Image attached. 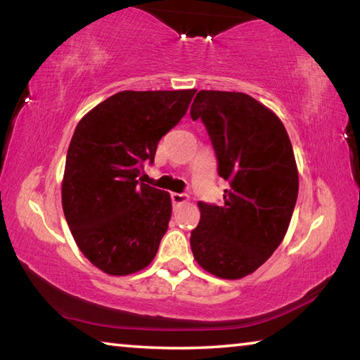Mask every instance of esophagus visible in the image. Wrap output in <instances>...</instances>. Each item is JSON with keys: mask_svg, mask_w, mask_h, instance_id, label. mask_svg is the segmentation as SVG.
<instances>
[{"mask_svg": "<svg viewBox=\"0 0 360 360\" xmlns=\"http://www.w3.org/2000/svg\"><path fill=\"white\" fill-rule=\"evenodd\" d=\"M172 202H173L174 205L187 203V202H188V197H187L186 193H176V192H173V193H172Z\"/></svg>", "mask_w": 360, "mask_h": 360, "instance_id": "34e87169", "label": "esophagus"}]
</instances>
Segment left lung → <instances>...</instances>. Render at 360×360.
Returning <instances> with one entry per match:
<instances>
[{"label":"left lung","mask_w":360,"mask_h":360,"mask_svg":"<svg viewBox=\"0 0 360 360\" xmlns=\"http://www.w3.org/2000/svg\"><path fill=\"white\" fill-rule=\"evenodd\" d=\"M202 119L229 181L224 205L198 202L191 233L197 264L222 279L251 275L281 245L298 193V172L278 115L241 92L200 90L191 108Z\"/></svg>","instance_id":"1"}]
</instances>
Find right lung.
Here are the masks:
<instances>
[{"instance_id": "add662e5", "label": "right lung", "mask_w": 360, "mask_h": 360, "mask_svg": "<svg viewBox=\"0 0 360 360\" xmlns=\"http://www.w3.org/2000/svg\"><path fill=\"white\" fill-rule=\"evenodd\" d=\"M195 92L124 90L79 120L66 154L63 212L77 248L108 275H131L155 257L172 197L139 176Z\"/></svg>"}]
</instances>
